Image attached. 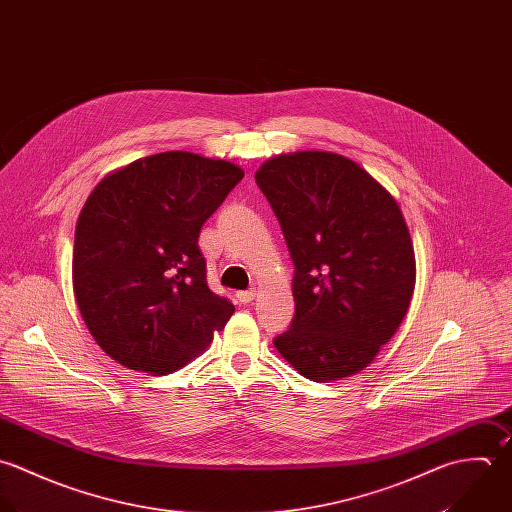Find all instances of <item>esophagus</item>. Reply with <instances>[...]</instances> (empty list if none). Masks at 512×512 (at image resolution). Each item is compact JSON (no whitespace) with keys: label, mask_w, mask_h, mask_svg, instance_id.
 I'll return each mask as SVG.
<instances>
[{"label":"esophagus","mask_w":512,"mask_h":512,"mask_svg":"<svg viewBox=\"0 0 512 512\" xmlns=\"http://www.w3.org/2000/svg\"><path fill=\"white\" fill-rule=\"evenodd\" d=\"M236 298H238L242 304H250V302H254V298H256V290H254V288L242 290V292H238Z\"/></svg>","instance_id":"esophagus-1"}]
</instances>
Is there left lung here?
<instances>
[{"label": "left lung", "mask_w": 512, "mask_h": 512, "mask_svg": "<svg viewBox=\"0 0 512 512\" xmlns=\"http://www.w3.org/2000/svg\"><path fill=\"white\" fill-rule=\"evenodd\" d=\"M256 184L296 266V316L276 349L318 383L355 375L393 338L415 288L413 244L395 198L357 163L326 151L274 157Z\"/></svg>", "instance_id": "left-lung-1"}]
</instances>
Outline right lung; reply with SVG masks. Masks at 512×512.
Instances as JSON below:
<instances>
[{"instance_id":"1","label":"right lung","mask_w":512,"mask_h":512,"mask_svg":"<svg viewBox=\"0 0 512 512\" xmlns=\"http://www.w3.org/2000/svg\"><path fill=\"white\" fill-rule=\"evenodd\" d=\"M242 176L228 161L169 151L93 188L75 226L73 292L109 357L165 375L226 326L234 306L208 288L198 234Z\"/></svg>"}]
</instances>
